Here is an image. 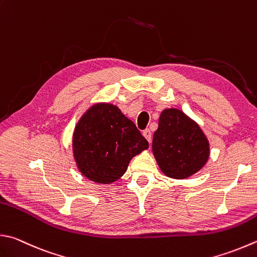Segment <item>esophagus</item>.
<instances>
[{"label":"esophagus","instance_id":"34e87169","mask_svg":"<svg viewBox=\"0 0 257 257\" xmlns=\"http://www.w3.org/2000/svg\"><path fill=\"white\" fill-rule=\"evenodd\" d=\"M143 137L148 140V142H151V139H152V133H151V131H150L149 128H147V130H144L143 131Z\"/></svg>","mask_w":257,"mask_h":257}]
</instances>
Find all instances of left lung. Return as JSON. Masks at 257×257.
Masks as SVG:
<instances>
[{
  "label": "left lung",
  "instance_id": "8db88e82",
  "mask_svg": "<svg viewBox=\"0 0 257 257\" xmlns=\"http://www.w3.org/2000/svg\"><path fill=\"white\" fill-rule=\"evenodd\" d=\"M152 152L163 174L187 179L206 166L210 144L195 119L179 108H166L153 134Z\"/></svg>",
  "mask_w": 257,
  "mask_h": 257
}]
</instances>
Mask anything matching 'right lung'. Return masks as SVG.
Here are the masks:
<instances>
[{
    "mask_svg": "<svg viewBox=\"0 0 257 257\" xmlns=\"http://www.w3.org/2000/svg\"><path fill=\"white\" fill-rule=\"evenodd\" d=\"M72 154L79 172L99 185H110L126 172L130 161L149 149L135 124L117 106L91 105L72 133Z\"/></svg>",
    "mask_w": 257,
    "mask_h": 257,
    "instance_id": "1",
    "label": "right lung"
}]
</instances>
